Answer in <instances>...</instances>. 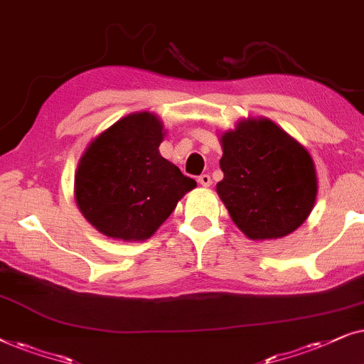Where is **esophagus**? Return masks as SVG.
I'll list each match as a JSON object with an SVG mask.
<instances>
[{
	"mask_svg": "<svg viewBox=\"0 0 364 364\" xmlns=\"http://www.w3.org/2000/svg\"><path fill=\"white\" fill-rule=\"evenodd\" d=\"M198 183H200L201 186H205V188H208V186H211V176L210 174H201L200 178H198Z\"/></svg>",
	"mask_w": 364,
	"mask_h": 364,
	"instance_id": "34e87169",
	"label": "esophagus"
}]
</instances>
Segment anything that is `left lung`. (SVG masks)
<instances>
[{
	"label": "left lung",
	"mask_w": 364,
	"mask_h": 364,
	"mask_svg": "<svg viewBox=\"0 0 364 364\" xmlns=\"http://www.w3.org/2000/svg\"><path fill=\"white\" fill-rule=\"evenodd\" d=\"M225 178L216 191L253 241L298 230L313 211L318 176L308 149L268 118H245L220 134Z\"/></svg>",
	"instance_id": "left-lung-1"
}]
</instances>
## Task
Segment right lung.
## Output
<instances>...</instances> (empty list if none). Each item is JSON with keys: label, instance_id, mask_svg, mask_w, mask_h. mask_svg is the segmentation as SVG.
I'll use <instances>...</instances> for the list:
<instances>
[{"label": "right lung", "instance_id": "obj_1", "mask_svg": "<svg viewBox=\"0 0 364 364\" xmlns=\"http://www.w3.org/2000/svg\"><path fill=\"white\" fill-rule=\"evenodd\" d=\"M163 121L132 113L86 146L75 171V200L101 235L144 241L168 220L196 181L159 154Z\"/></svg>", "mask_w": 364, "mask_h": 364}]
</instances>
